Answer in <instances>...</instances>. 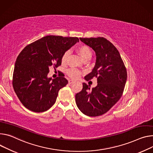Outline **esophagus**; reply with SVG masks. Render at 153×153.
<instances>
[{
	"label": "esophagus",
	"mask_w": 153,
	"mask_h": 153,
	"mask_svg": "<svg viewBox=\"0 0 153 153\" xmlns=\"http://www.w3.org/2000/svg\"><path fill=\"white\" fill-rule=\"evenodd\" d=\"M73 82H74V80H69V81H68V83H69V84H73Z\"/></svg>",
	"instance_id": "1"
}]
</instances>
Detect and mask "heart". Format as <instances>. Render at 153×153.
<instances>
[{
  "instance_id": "1",
  "label": "heart",
  "mask_w": 153,
  "mask_h": 153,
  "mask_svg": "<svg viewBox=\"0 0 153 153\" xmlns=\"http://www.w3.org/2000/svg\"><path fill=\"white\" fill-rule=\"evenodd\" d=\"M77 52L80 55V56L82 59L83 60H85L87 59H90L92 55L91 51L90 49L86 45H81L77 48L76 49ZM69 55V51H66L64 53L63 56L62 57V63H65L67 61L68 57ZM68 74L73 79H77L78 78L80 73L77 69L75 68H71L68 70L67 71Z\"/></svg>"
}]
</instances>
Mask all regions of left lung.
Wrapping results in <instances>:
<instances>
[{
  "mask_svg": "<svg viewBox=\"0 0 153 153\" xmlns=\"http://www.w3.org/2000/svg\"><path fill=\"white\" fill-rule=\"evenodd\" d=\"M82 42L95 52L96 63L86 80L97 77L98 85L91 90L83 83L82 91L76 94V104L89 117L104 114L120 99L127 80V71L117 49L107 39L80 38Z\"/></svg>",
  "mask_w": 153,
  "mask_h": 153,
  "instance_id": "left-lung-1",
  "label": "left lung"
}]
</instances>
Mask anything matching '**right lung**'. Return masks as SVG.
<instances>
[{
	"label": "right lung",
	"mask_w": 153,
	"mask_h": 153,
	"mask_svg": "<svg viewBox=\"0 0 153 153\" xmlns=\"http://www.w3.org/2000/svg\"><path fill=\"white\" fill-rule=\"evenodd\" d=\"M79 41L77 37L48 35L20 52L14 68L13 87L25 108L43 112L55 104L59 91L68 82L62 76L48 77L49 67L61 65L64 53Z\"/></svg>",
	"instance_id": "add662e5"
}]
</instances>
